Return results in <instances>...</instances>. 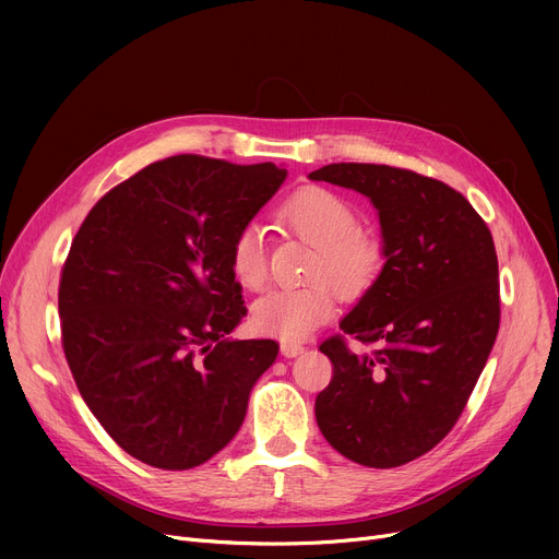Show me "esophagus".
Returning <instances> with one entry per match:
<instances>
[{
	"label": "esophagus",
	"mask_w": 559,
	"mask_h": 559,
	"mask_svg": "<svg viewBox=\"0 0 559 559\" xmlns=\"http://www.w3.org/2000/svg\"><path fill=\"white\" fill-rule=\"evenodd\" d=\"M281 354L285 358H295V356L304 354V344H299V342H283L281 344Z\"/></svg>",
	"instance_id": "obj_1"
}]
</instances>
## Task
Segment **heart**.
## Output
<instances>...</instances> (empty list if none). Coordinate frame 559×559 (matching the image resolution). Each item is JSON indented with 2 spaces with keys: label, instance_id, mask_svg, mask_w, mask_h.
Masks as SVG:
<instances>
[{
  "label": "heart",
  "instance_id": "1",
  "mask_svg": "<svg viewBox=\"0 0 559 559\" xmlns=\"http://www.w3.org/2000/svg\"><path fill=\"white\" fill-rule=\"evenodd\" d=\"M276 222L314 247L304 287H281L260 297L251 310L258 333L297 342L335 314V289L344 299H362L378 283L385 249L373 233L358 226V213L342 194L306 186L292 192L278 209ZM230 272L240 285L258 289L267 278L264 230L242 224L228 245Z\"/></svg>",
  "mask_w": 559,
  "mask_h": 559
}]
</instances>
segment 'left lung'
<instances>
[{
  "label": "left lung",
  "mask_w": 559,
  "mask_h": 559,
  "mask_svg": "<svg viewBox=\"0 0 559 559\" xmlns=\"http://www.w3.org/2000/svg\"><path fill=\"white\" fill-rule=\"evenodd\" d=\"M308 176L371 199L388 258L342 335L319 346L333 378L314 417L344 457L401 466L451 432L491 354L501 324L491 233L457 190L413 169L335 163ZM346 336L370 350L354 355Z\"/></svg>",
  "instance_id": "obj_1"
}]
</instances>
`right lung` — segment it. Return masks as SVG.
Returning <instances> with one entry per match:
<instances>
[{
	"mask_svg": "<svg viewBox=\"0 0 559 559\" xmlns=\"http://www.w3.org/2000/svg\"><path fill=\"white\" fill-rule=\"evenodd\" d=\"M287 171L197 154L146 165L74 235L58 285L74 383L112 442L186 472L240 430L274 340H228L247 314L228 245Z\"/></svg>",
	"mask_w": 559,
	"mask_h": 559,
	"instance_id": "obj_1",
	"label": "right lung"
}]
</instances>
